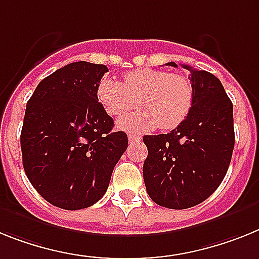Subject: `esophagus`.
Instances as JSON below:
<instances>
[{
  "label": "esophagus",
  "mask_w": 259,
  "mask_h": 259,
  "mask_svg": "<svg viewBox=\"0 0 259 259\" xmlns=\"http://www.w3.org/2000/svg\"><path fill=\"white\" fill-rule=\"evenodd\" d=\"M127 139H129V142H138V141H141V137L136 136V134H129L127 136Z\"/></svg>",
  "instance_id": "esophagus-1"
}]
</instances>
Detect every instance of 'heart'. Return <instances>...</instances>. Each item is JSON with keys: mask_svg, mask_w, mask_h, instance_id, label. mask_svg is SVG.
Segmentation results:
<instances>
[{"mask_svg": "<svg viewBox=\"0 0 259 259\" xmlns=\"http://www.w3.org/2000/svg\"><path fill=\"white\" fill-rule=\"evenodd\" d=\"M96 98L107 114L122 116L138 98L141 111L121 117L117 126L134 133H148L160 126L172 130L188 118L194 103L192 82L181 74L142 67L127 71L120 82L103 76L96 86Z\"/></svg>", "mask_w": 259, "mask_h": 259, "instance_id": "b5f03b06", "label": "heart"}]
</instances>
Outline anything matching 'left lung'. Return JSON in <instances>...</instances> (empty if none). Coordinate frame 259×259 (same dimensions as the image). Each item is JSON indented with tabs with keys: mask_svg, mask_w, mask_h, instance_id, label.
I'll return each mask as SVG.
<instances>
[{
	"mask_svg": "<svg viewBox=\"0 0 259 259\" xmlns=\"http://www.w3.org/2000/svg\"><path fill=\"white\" fill-rule=\"evenodd\" d=\"M181 66L190 71L194 90L190 114L168 134L143 137L146 190L155 203L175 210L202 203L219 188L235 147L233 105L222 82L208 71Z\"/></svg>",
	"mask_w": 259,
	"mask_h": 259,
	"instance_id": "1",
	"label": "left lung"
}]
</instances>
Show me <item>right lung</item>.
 <instances>
[{"label": "right lung", "instance_id": "add662e5", "mask_svg": "<svg viewBox=\"0 0 259 259\" xmlns=\"http://www.w3.org/2000/svg\"><path fill=\"white\" fill-rule=\"evenodd\" d=\"M105 65L79 61L37 84L21 133L23 168L36 192L64 210L102 199L127 136L113 132V118L96 98Z\"/></svg>", "mask_w": 259, "mask_h": 259}]
</instances>
